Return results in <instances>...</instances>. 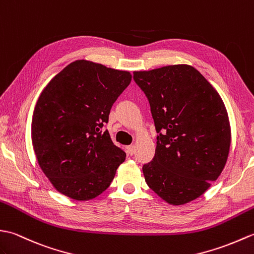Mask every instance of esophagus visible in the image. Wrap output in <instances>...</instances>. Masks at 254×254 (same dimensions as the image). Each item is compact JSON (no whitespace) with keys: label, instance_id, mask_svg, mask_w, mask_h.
Wrapping results in <instances>:
<instances>
[{"label":"esophagus","instance_id":"obj_1","mask_svg":"<svg viewBox=\"0 0 254 254\" xmlns=\"http://www.w3.org/2000/svg\"><path fill=\"white\" fill-rule=\"evenodd\" d=\"M134 151H136V148H134V145H128V146H127L128 154L133 155V154H134Z\"/></svg>","mask_w":254,"mask_h":254}]
</instances>
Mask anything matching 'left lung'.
Masks as SVG:
<instances>
[{"label":"left lung","mask_w":254,"mask_h":254,"mask_svg":"<svg viewBox=\"0 0 254 254\" xmlns=\"http://www.w3.org/2000/svg\"><path fill=\"white\" fill-rule=\"evenodd\" d=\"M149 100L156 132L145 183L173 205L203 194L223 172L232 132L225 104L212 84L186 64L133 71Z\"/></svg>","instance_id":"obj_1"}]
</instances>
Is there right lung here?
<instances>
[{
    "label": "right lung",
    "instance_id": "right-lung-1",
    "mask_svg": "<svg viewBox=\"0 0 254 254\" xmlns=\"http://www.w3.org/2000/svg\"><path fill=\"white\" fill-rule=\"evenodd\" d=\"M131 74L86 60L60 71L39 97L31 140L39 166L68 198L91 200L109 188L126 153L104 125Z\"/></svg>",
    "mask_w": 254,
    "mask_h": 254
}]
</instances>
